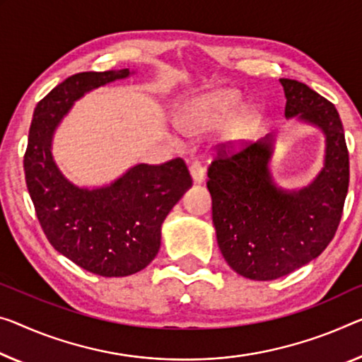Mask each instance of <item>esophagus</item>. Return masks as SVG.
<instances>
[{"instance_id":"1","label":"esophagus","mask_w":362,"mask_h":362,"mask_svg":"<svg viewBox=\"0 0 362 362\" xmlns=\"http://www.w3.org/2000/svg\"><path fill=\"white\" fill-rule=\"evenodd\" d=\"M189 173L192 176V181L196 182V185H200L205 180V170L204 166L200 165L199 162H192L191 166H189Z\"/></svg>"}]
</instances>
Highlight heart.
<instances>
[{
  "mask_svg": "<svg viewBox=\"0 0 362 362\" xmlns=\"http://www.w3.org/2000/svg\"><path fill=\"white\" fill-rule=\"evenodd\" d=\"M239 95L231 88H215L187 98L180 108V124L189 132L205 131L218 124L238 107ZM260 121V111L246 107L236 111L220 126V139L226 144H238L254 132Z\"/></svg>",
  "mask_w": 362,
  "mask_h": 362,
  "instance_id": "heart-1",
  "label": "heart"
}]
</instances>
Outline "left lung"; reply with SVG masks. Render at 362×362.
Here are the masks:
<instances>
[{
    "label": "left lung",
    "instance_id": "left-lung-1",
    "mask_svg": "<svg viewBox=\"0 0 362 362\" xmlns=\"http://www.w3.org/2000/svg\"><path fill=\"white\" fill-rule=\"evenodd\" d=\"M285 116L320 129L324 166L308 186L283 189L270 173L275 136L220 150L209 166L216 243L228 265L249 280L269 281L309 264L329 246L340 223L349 158L335 105L303 82L280 79Z\"/></svg>",
    "mask_w": 362,
    "mask_h": 362
}]
</instances>
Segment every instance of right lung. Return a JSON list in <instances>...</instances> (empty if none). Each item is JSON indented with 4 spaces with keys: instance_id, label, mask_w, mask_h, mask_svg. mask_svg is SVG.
I'll return each mask as SVG.
<instances>
[{
    "instance_id": "1",
    "label": "right lung",
    "mask_w": 362,
    "mask_h": 362,
    "mask_svg": "<svg viewBox=\"0 0 362 362\" xmlns=\"http://www.w3.org/2000/svg\"><path fill=\"white\" fill-rule=\"evenodd\" d=\"M131 74L134 71L81 72L61 82L33 111L24 157L27 189L49 244L100 276H127L146 269L158 254L166 215L192 186L181 158L134 165L98 187L74 185L54 162V131L77 100Z\"/></svg>"
}]
</instances>
